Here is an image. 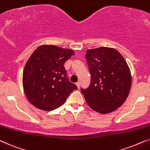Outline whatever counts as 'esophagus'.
<instances>
[{
    "instance_id": "esophagus-1",
    "label": "esophagus",
    "mask_w": 150,
    "mask_h": 150,
    "mask_svg": "<svg viewBox=\"0 0 150 150\" xmlns=\"http://www.w3.org/2000/svg\"><path fill=\"white\" fill-rule=\"evenodd\" d=\"M75 84H76L77 87L78 88H79V86H80V83H79V81H77V82L75 83Z\"/></svg>"
}]
</instances>
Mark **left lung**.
Returning <instances> with one entry per match:
<instances>
[{"instance_id":"8db88e82","label":"left lung","mask_w":150,"mask_h":150,"mask_svg":"<svg viewBox=\"0 0 150 150\" xmlns=\"http://www.w3.org/2000/svg\"><path fill=\"white\" fill-rule=\"evenodd\" d=\"M86 61L91 75L88 88L81 89L86 103L101 114L115 111L126 100L132 84L130 69L117 49H88Z\"/></svg>"}]
</instances>
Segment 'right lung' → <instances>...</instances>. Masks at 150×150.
I'll return each instance as SVG.
<instances>
[{"instance_id":"1","label":"right lung","mask_w":150,"mask_h":150,"mask_svg":"<svg viewBox=\"0 0 150 150\" xmlns=\"http://www.w3.org/2000/svg\"><path fill=\"white\" fill-rule=\"evenodd\" d=\"M74 54L72 49L51 45L40 46L33 52L23 75L24 92L32 105L42 110H53L77 89L69 81L64 66Z\"/></svg>"}]
</instances>
